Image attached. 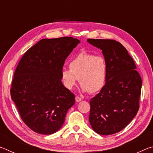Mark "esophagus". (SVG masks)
Instances as JSON below:
<instances>
[{
    "label": "esophagus",
    "instance_id": "obj_1",
    "mask_svg": "<svg viewBox=\"0 0 153 153\" xmlns=\"http://www.w3.org/2000/svg\"><path fill=\"white\" fill-rule=\"evenodd\" d=\"M82 99V98H80V97H76V101L77 102H80L81 101Z\"/></svg>",
    "mask_w": 153,
    "mask_h": 153
}]
</instances>
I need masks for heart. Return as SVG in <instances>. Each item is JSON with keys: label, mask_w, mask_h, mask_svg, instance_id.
<instances>
[{"label": "heart", "mask_w": 153, "mask_h": 153, "mask_svg": "<svg viewBox=\"0 0 153 153\" xmlns=\"http://www.w3.org/2000/svg\"><path fill=\"white\" fill-rule=\"evenodd\" d=\"M69 67L70 69H63L61 73L66 88H73L77 79L84 92H98L105 85L107 65L103 56L83 51L71 59Z\"/></svg>", "instance_id": "obj_1"}]
</instances>
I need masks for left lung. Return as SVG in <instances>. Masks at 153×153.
Returning a JSON list of instances; mask_svg holds the SVG:
<instances>
[{"label":"left lung","mask_w":153,"mask_h":153,"mask_svg":"<svg viewBox=\"0 0 153 153\" xmlns=\"http://www.w3.org/2000/svg\"><path fill=\"white\" fill-rule=\"evenodd\" d=\"M87 41L102 50L107 65L105 85L90 100L89 121L95 132L111 135L125 128L138 113L142 79L121 43L114 40Z\"/></svg>","instance_id":"left-lung-1"}]
</instances>
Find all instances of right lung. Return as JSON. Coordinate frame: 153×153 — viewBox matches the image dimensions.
Wrapping results in <instances>:
<instances>
[{
	"mask_svg": "<svg viewBox=\"0 0 153 153\" xmlns=\"http://www.w3.org/2000/svg\"><path fill=\"white\" fill-rule=\"evenodd\" d=\"M79 43L72 37L42 39L25 52L17 65L11 97L23 121L36 133L56 132L75 104V95L62 84L61 73Z\"/></svg>",
	"mask_w": 153,
	"mask_h": 153,
	"instance_id": "right-lung-1",
	"label": "right lung"
}]
</instances>
